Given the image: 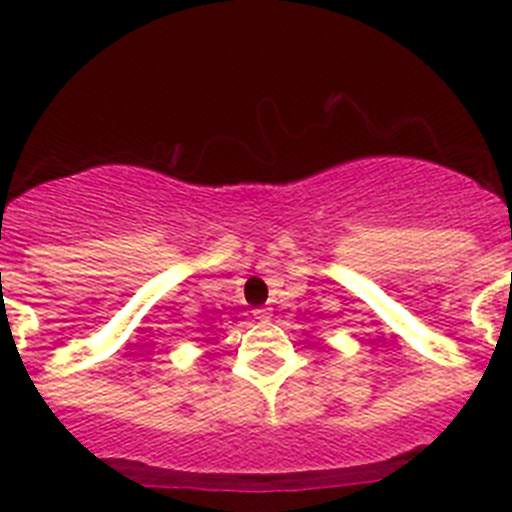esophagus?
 Returning a JSON list of instances; mask_svg holds the SVG:
<instances>
[{"label": "esophagus", "instance_id": "34e87169", "mask_svg": "<svg viewBox=\"0 0 512 512\" xmlns=\"http://www.w3.org/2000/svg\"><path fill=\"white\" fill-rule=\"evenodd\" d=\"M253 318H256V320H269L271 318V307H259V310H253Z\"/></svg>", "mask_w": 512, "mask_h": 512}]
</instances>
